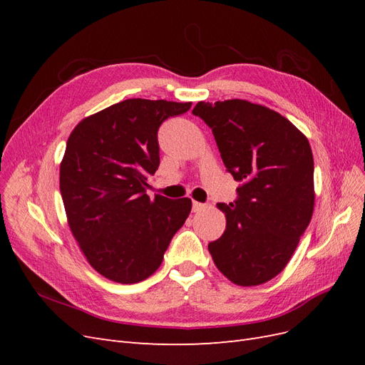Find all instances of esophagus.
Returning a JSON list of instances; mask_svg holds the SVG:
<instances>
[{
    "mask_svg": "<svg viewBox=\"0 0 365 365\" xmlns=\"http://www.w3.org/2000/svg\"><path fill=\"white\" fill-rule=\"evenodd\" d=\"M205 208L204 204L197 202V201H193V212H202V210Z\"/></svg>",
    "mask_w": 365,
    "mask_h": 365,
    "instance_id": "1",
    "label": "esophagus"
}]
</instances>
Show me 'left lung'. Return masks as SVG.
Returning <instances> with one entry per match:
<instances>
[{
    "label": "left lung",
    "mask_w": 365,
    "mask_h": 365,
    "mask_svg": "<svg viewBox=\"0 0 365 365\" xmlns=\"http://www.w3.org/2000/svg\"><path fill=\"white\" fill-rule=\"evenodd\" d=\"M212 128L239 197L219 202L227 227L210 242L217 269L239 286L280 274L312 219L314 157L306 135L272 109L248 101L197 102L192 111Z\"/></svg>",
    "instance_id": "8db88e82"
}]
</instances>
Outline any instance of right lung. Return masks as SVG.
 I'll return each instance as SVG.
<instances>
[{"label":"right lung","mask_w":365,"mask_h":365,"mask_svg":"<svg viewBox=\"0 0 365 365\" xmlns=\"http://www.w3.org/2000/svg\"><path fill=\"white\" fill-rule=\"evenodd\" d=\"M192 102L128 98L85 117L71 130L59 185L71 233L88 263L121 284L146 280L163 262L192 200L148 196L160 165L157 132Z\"/></svg>","instance_id":"add662e5"}]
</instances>
